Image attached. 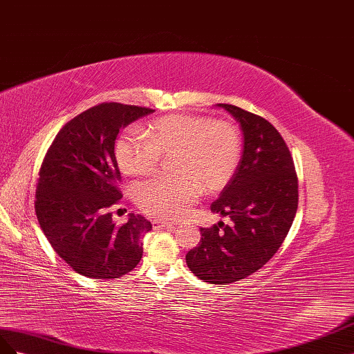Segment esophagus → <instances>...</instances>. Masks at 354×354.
Listing matches in <instances>:
<instances>
[{
  "instance_id": "1",
  "label": "esophagus",
  "mask_w": 354,
  "mask_h": 354,
  "mask_svg": "<svg viewBox=\"0 0 354 354\" xmlns=\"http://www.w3.org/2000/svg\"><path fill=\"white\" fill-rule=\"evenodd\" d=\"M153 225L154 228H165V227H174V224L171 222H167V221H160V219H154L153 221Z\"/></svg>"
}]
</instances>
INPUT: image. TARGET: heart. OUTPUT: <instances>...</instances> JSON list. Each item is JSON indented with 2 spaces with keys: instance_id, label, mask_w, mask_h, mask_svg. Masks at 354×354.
Returning <instances> with one entry per match:
<instances>
[{
  "instance_id": "obj_1",
  "label": "heart",
  "mask_w": 354,
  "mask_h": 354,
  "mask_svg": "<svg viewBox=\"0 0 354 354\" xmlns=\"http://www.w3.org/2000/svg\"><path fill=\"white\" fill-rule=\"evenodd\" d=\"M147 138L126 130L115 142V158L129 176L154 174L160 157L171 160L174 179L139 185L136 201L147 214L176 219L185 215L200 194L225 187L237 169L241 139L230 121L200 115H167L147 126Z\"/></svg>"
}]
</instances>
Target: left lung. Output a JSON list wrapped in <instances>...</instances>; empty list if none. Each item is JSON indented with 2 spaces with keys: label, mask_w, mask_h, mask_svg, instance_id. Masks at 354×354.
<instances>
[{
  "label": "left lung",
  "mask_w": 354,
  "mask_h": 354,
  "mask_svg": "<svg viewBox=\"0 0 354 354\" xmlns=\"http://www.w3.org/2000/svg\"><path fill=\"white\" fill-rule=\"evenodd\" d=\"M240 124L243 153L236 174L210 206L230 216L200 228L201 240L185 259L198 279L212 285L234 283L254 274L276 254L298 207V178L289 148L266 118L234 105L218 104Z\"/></svg>",
  "instance_id": "obj_1"
}]
</instances>
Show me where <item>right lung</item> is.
<instances>
[{
    "instance_id": "add662e5",
    "label": "right lung",
    "mask_w": 354,
    "mask_h": 354,
    "mask_svg": "<svg viewBox=\"0 0 354 354\" xmlns=\"http://www.w3.org/2000/svg\"><path fill=\"white\" fill-rule=\"evenodd\" d=\"M154 109L100 104L59 130L39 169L35 212L48 243L78 274L118 279L142 258L140 237L153 228L130 214L117 227L111 207L121 200L114 154L120 129Z\"/></svg>"
}]
</instances>
